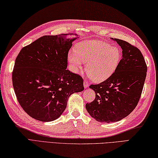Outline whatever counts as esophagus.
Instances as JSON below:
<instances>
[{
    "label": "esophagus",
    "instance_id": "34e87169",
    "mask_svg": "<svg viewBox=\"0 0 158 158\" xmlns=\"http://www.w3.org/2000/svg\"><path fill=\"white\" fill-rule=\"evenodd\" d=\"M83 85H84V88H87L89 86L88 82H87L86 81H84V83H83Z\"/></svg>",
    "mask_w": 158,
    "mask_h": 158
}]
</instances>
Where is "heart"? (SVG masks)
<instances>
[{
	"label": "heart",
	"instance_id": "heart-1",
	"mask_svg": "<svg viewBox=\"0 0 158 158\" xmlns=\"http://www.w3.org/2000/svg\"><path fill=\"white\" fill-rule=\"evenodd\" d=\"M75 52L68 55L72 71L78 73L82 69L83 62H86V72L89 78L96 82L105 81L113 75L122 56L118 48L96 40L77 43Z\"/></svg>",
	"mask_w": 158,
	"mask_h": 158
}]
</instances>
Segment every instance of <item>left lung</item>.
<instances>
[{
    "mask_svg": "<svg viewBox=\"0 0 158 158\" xmlns=\"http://www.w3.org/2000/svg\"><path fill=\"white\" fill-rule=\"evenodd\" d=\"M122 49V58L113 75L103 82L89 85L96 98L85 108L99 122L120 121L135 109L141 96L147 67L136 47L123 40L112 39Z\"/></svg>",
    "mask_w": 158,
    "mask_h": 158,
    "instance_id": "8db88e82",
    "label": "left lung"
}]
</instances>
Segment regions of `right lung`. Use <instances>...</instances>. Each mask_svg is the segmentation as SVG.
<instances>
[{
    "label": "right lung",
    "instance_id": "right-lung-1",
    "mask_svg": "<svg viewBox=\"0 0 158 158\" xmlns=\"http://www.w3.org/2000/svg\"><path fill=\"white\" fill-rule=\"evenodd\" d=\"M66 35L41 36L15 59L12 81L17 99L28 115L41 122L58 119L69 96L84 89L82 77L66 69L69 51L78 38Z\"/></svg>",
    "mask_w": 158,
    "mask_h": 158
}]
</instances>
